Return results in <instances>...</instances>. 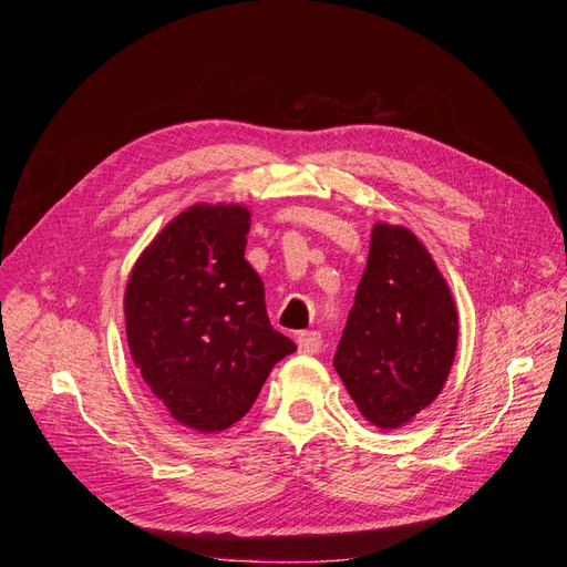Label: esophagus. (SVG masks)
I'll return each mask as SVG.
<instances>
[{"label":"esophagus","instance_id":"esophagus-1","mask_svg":"<svg viewBox=\"0 0 567 567\" xmlns=\"http://www.w3.org/2000/svg\"><path fill=\"white\" fill-rule=\"evenodd\" d=\"M323 340H321V333L319 331H306L299 336V349L303 353H319Z\"/></svg>","mask_w":567,"mask_h":567}]
</instances>
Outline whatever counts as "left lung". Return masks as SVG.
Returning <instances> with one entry per match:
<instances>
[{"label":"left lung","instance_id":"left-lung-1","mask_svg":"<svg viewBox=\"0 0 567 567\" xmlns=\"http://www.w3.org/2000/svg\"><path fill=\"white\" fill-rule=\"evenodd\" d=\"M457 349L453 296L425 246L404 227L374 225L333 365L365 419L409 423L441 393Z\"/></svg>","mask_w":567,"mask_h":567}]
</instances>
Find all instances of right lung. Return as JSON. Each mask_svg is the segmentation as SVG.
Wrapping results in <instances>:
<instances>
[{
    "label": "right lung",
    "mask_w": 567,
    "mask_h": 567,
    "mask_svg": "<svg viewBox=\"0 0 567 567\" xmlns=\"http://www.w3.org/2000/svg\"><path fill=\"white\" fill-rule=\"evenodd\" d=\"M250 212L197 204L137 259L126 287L133 361L172 419L220 432L255 404L296 347L274 331L264 285L244 259Z\"/></svg>",
    "instance_id": "obj_1"
}]
</instances>
